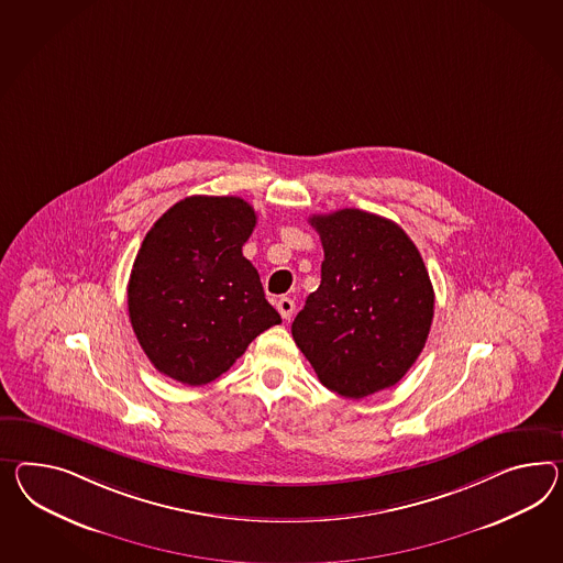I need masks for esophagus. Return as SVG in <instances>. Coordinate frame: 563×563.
<instances>
[{"label": "esophagus", "mask_w": 563, "mask_h": 563, "mask_svg": "<svg viewBox=\"0 0 563 563\" xmlns=\"http://www.w3.org/2000/svg\"><path fill=\"white\" fill-rule=\"evenodd\" d=\"M277 310H279V314L284 320H289V318L294 317V310H296V302L288 298V296H284V298H279L277 300Z\"/></svg>", "instance_id": "1"}]
</instances>
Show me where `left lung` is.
<instances>
[{
    "mask_svg": "<svg viewBox=\"0 0 563 563\" xmlns=\"http://www.w3.org/2000/svg\"><path fill=\"white\" fill-rule=\"evenodd\" d=\"M310 224L324 261L291 334L322 386L360 400L398 384L417 361L433 322V284L388 218L345 208Z\"/></svg>",
    "mask_w": 563,
    "mask_h": 563,
    "instance_id": "obj_1",
    "label": "left lung"
}]
</instances>
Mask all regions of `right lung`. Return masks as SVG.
I'll use <instances>...</instances> for the list:
<instances>
[{"label": "right lung", "mask_w": 563, "mask_h": 563, "mask_svg": "<svg viewBox=\"0 0 563 563\" xmlns=\"http://www.w3.org/2000/svg\"><path fill=\"white\" fill-rule=\"evenodd\" d=\"M257 224L236 196H191L146 232L129 279L130 324L161 374L203 386L282 318L243 257Z\"/></svg>", "instance_id": "obj_1"}]
</instances>
